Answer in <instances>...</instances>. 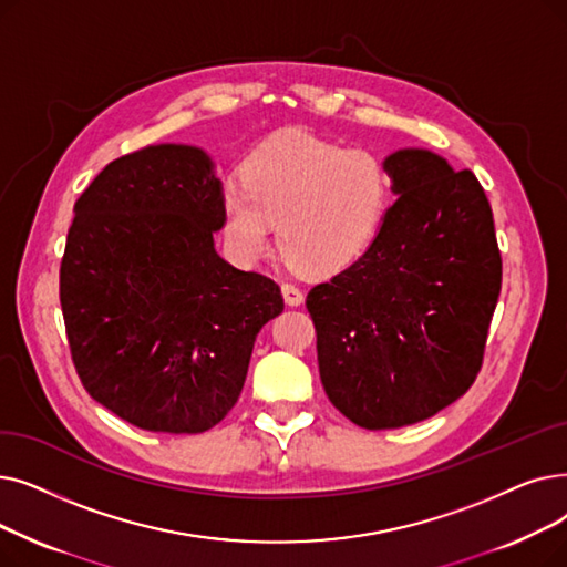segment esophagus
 I'll return each mask as SVG.
<instances>
[{"label":"esophagus","mask_w":567,"mask_h":567,"mask_svg":"<svg viewBox=\"0 0 567 567\" xmlns=\"http://www.w3.org/2000/svg\"><path fill=\"white\" fill-rule=\"evenodd\" d=\"M282 297H285L287 306H301L303 303V291L297 285H291V282L282 285Z\"/></svg>","instance_id":"esophagus-1"}]
</instances>
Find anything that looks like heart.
<instances>
[{
  "label": "heart",
  "mask_w": 567,
  "mask_h": 567,
  "mask_svg": "<svg viewBox=\"0 0 567 567\" xmlns=\"http://www.w3.org/2000/svg\"><path fill=\"white\" fill-rule=\"evenodd\" d=\"M243 185L219 194L225 238L243 261L266 255L270 225L287 261L310 276H329L359 261L375 243L391 206L384 162L363 147L278 132L245 157Z\"/></svg>",
  "instance_id": "heart-1"
}]
</instances>
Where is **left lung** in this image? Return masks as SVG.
<instances>
[{
	"instance_id": "obj_1",
	"label": "left lung",
	"mask_w": 567,
	"mask_h": 567,
	"mask_svg": "<svg viewBox=\"0 0 567 567\" xmlns=\"http://www.w3.org/2000/svg\"><path fill=\"white\" fill-rule=\"evenodd\" d=\"M384 166L399 199L375 243L306 299L327 396L368 431L424 422L471 389L503 280L473 171L424 147Z\"/></svg>"
}]
</instances>
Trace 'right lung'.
Wrapping results in <instances>:
<instances>
[{
  "mask_svg": "<svg viewBox=\"0 0 567 567\" xmlns=\"http://www.w3.org/2000/svg\"><path fill=\"white\" fill-rule=\"evenodd\" d=\"M223 181L196 145L111 162L73 206L60 303L76 373L120 420L204 433L236 405L280 287L217 255Z\"/></svg>",
  "mask_w": 567,
  "mask_h": 567,
  "instance_id": "right-lung-1",
  "label": "right lung"
}]
</instances>
